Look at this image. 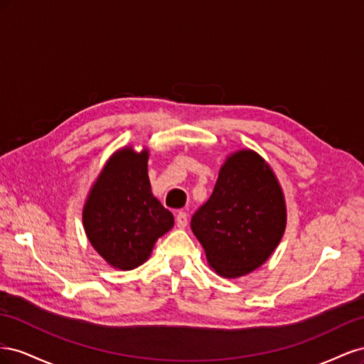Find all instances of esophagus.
<instances>
[{"label":"esophagus","instance_id":"esophagus-1","mask_svg":"<svg viewBox=\"0 0 364 364\" xmlns=\"http://www.w3.org/2000/svg\"><path fill=\"white\" fill-rule=\"evenodd\" d=\"M176 225H178V228H185L188 225V215H186V213H178V215H176Z\"/></svg>","mask_w":364,"mask_h":364}]
</instances>
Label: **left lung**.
<instances>
[{
	"label": "left lung",
	"instance_id": "1",
	"mask_svg": "<svg viewBox=\"0 0 364 364\" xmlns=\"http://www.w3.org/2000/svg\"><path fill=\"white\" fill-rule=\"evenodd\" d=\"M285 225L287 206L277 174L250 149L226 158L211 197L191 218L208 266L228 279L261 267L278 247Z\"/></svg>",
	"mask_w": 364,
	"mask_h": 364
}]
</instances>
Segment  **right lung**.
I'll list each match as a JSON object with an SVG mask.
<instances>
[{
	"instance_id": "1",
	"label": "right lung",
	"mask_w": 364,
	"mask_h": 364,
	"mask_svg": "<svg viewBox=\"0 0 364 364\" xmlns=\"http://www.w3.org/2000/svg\"><path fill=\"white\" fill-rule=\"evenodd\" d=\"M149 150H117L97 176L83 206L87 240L109 266L132 270L146 262L156 240L174 225L151 193Z\"/></svg>"
}]
</instances>
